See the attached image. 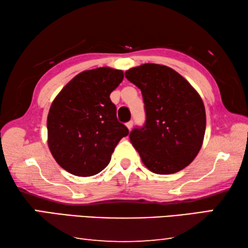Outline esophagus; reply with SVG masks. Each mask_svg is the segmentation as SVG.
I'll use <instances>...</instances> for the list:
<instances>
[{
	"label": "esophagus",
	"instance_id": "1",
	"mask_svg": "<svg viewBox=\"0 0 248 248\" xmlns=\"http://www.w3.org/2000/svg\"><path fill=\"white\" fill-rule=\"evenodd\" d=\"M125 125H127V128H128L129 130H131L132 127H133V121H131V120L128 121V123L125 124Z\"/></svg>",
	"mask_w": 248,
	"mask_h": 248
}]
</instances>
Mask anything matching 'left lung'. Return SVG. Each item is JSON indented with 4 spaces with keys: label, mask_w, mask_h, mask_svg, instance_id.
<instances>
[{
    "label": "left lung",
    "mask_w": 248,
    "mask_h": 248,
    "mask_svg": "<svg viewBox=\"0 0 248 248\" xmlns=\"http://www.w3.org/2000/svg\"><path fill=\"white\" fill-rule=\"evenodd\" d=\"M139 87L145 123L129 134L142 162L155 174H174L194 161L202 145L205 110L187 79L166 65L145 63L125 71Z\"/></svg>",
    "instance_id": "left-lung-1"
}]
</instances>
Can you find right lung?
Wrapping results in <instances>:
<instances>
[{
	"label": "right lung",
	"mask_w": 248,
	"mask_h": 248,
	"mask_svg": "<svg viewBox=\"0 0 248 248\" xmlns=\"http://www.w3.org/2000/svg\"><path fill=\"white\" fill-rule=\"evenodd\" d=\"M124 72L105 66L78 74L50 107L48 145L62 169L75 176L98 174L110 162L116 145L129 130L117 119L109 95Z\"/></svg>",
	"instance_id": "obj_1"
}]
</instances>
